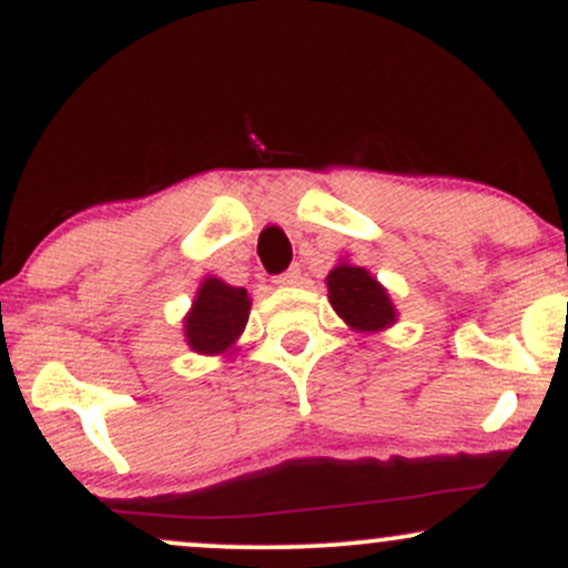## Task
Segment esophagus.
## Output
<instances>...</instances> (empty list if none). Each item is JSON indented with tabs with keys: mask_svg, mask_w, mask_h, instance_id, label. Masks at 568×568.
<instances>
[{
	"mask_svg": "<svg viewBox=\"0 0 568 568\" xmlns=\"http://www.w3.org/2000/svg\"><path fill=\"white\" fill-rule=\"evenodd\" d=\"M275 283L280 288H293V285L302 283V270H298V266H291L288 272H283V275L275 277Z\"/></svg>",
	"mask_w": 568,
	"mask_h": 568,
	"instance_id": "1",
	"label": "esophagus"
}]
</instances>
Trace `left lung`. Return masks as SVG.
Here are the masks:
<instances>
[{
  "label": "left lung",
  "instance_id": "8db88e82",
  "mask_svg": "<svg viewBox=\"0 0 568 568\" xmlns=\"http://www.w3.org/2000/svg\"><path fill=\"white\" fill-rule=\"evenodd\" d=\"M328 302L336 315L361 334H379L397 323V310L389 293L366 266L338 262L325 277Z\"/></svg>",
  "mask_w": 568,
  "mask_h": 568
}]
</instances>
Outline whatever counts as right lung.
<instances>
[{
  "instance_id": "add662e5",
  "label": "right lung",
  "mask_w": 568,
  "mask_h": 568,
  "mask_svg": "<svg viewBox=\"0 0 568 568\" xmlns=\"http://www.w3.org/2000/svg\"><path fill=\"white\" fill-rule=\"evenodd\" d=\"M247 315H251L247 291L207 275L194 293V302L184 317L189 349L200 355H232L234 344L247 325Z\"/></svg>"
}]
</instances>
